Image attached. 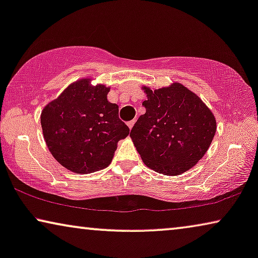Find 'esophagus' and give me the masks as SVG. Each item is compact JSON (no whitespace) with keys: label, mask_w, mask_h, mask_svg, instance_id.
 Returning a JSON list of instances; mask_svg holds the SVG:
<instances>
[{"label":"esophagus","mask_w":258,"mask_h":258,"mask_svg":"<svg viewBox=\"0 0 258 258\" xmlns=\"http://www.w3.org/2000/svg\"><path fill=\"white\" fill-rule=\"evenodd\" d=\"M134 124H135V119H132V121H129V122H128V126H129L130 129L133 128Z\"/></svg>","instance_id":"1"}]
</instances>
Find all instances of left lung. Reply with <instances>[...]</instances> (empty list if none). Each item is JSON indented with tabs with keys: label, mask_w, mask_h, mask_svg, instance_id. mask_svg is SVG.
I'll use <instances>...</instances> for the list:
<instances>
[{
	"label": "left lung",
	"mask_w": 258,
	"mask_h": 258,
	"mask_svg": "<svg viewBox=\"0 0 258 258\" xmlns=\"http://www.w3.org/2000/svg\"><path fill=\"white\" fill-rule=\"evenodd\" d=\"M146 114L130 137L146 165L164 175H181L207 153L216 133V119L201 98L179 83L150 90Z\"/></svg>",
	"instance_id": "obj_1"
}]
</instances>
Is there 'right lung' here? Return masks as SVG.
I'll return each mask as SVG.
<instances>
[{
    "label": "right lung",
    "instance_id": "obj_1",
    "mask_svg": "<svg viewBox=\"0 0 258 258\" xmlns=\"http://www.w3.org/2000/svg\"><path fill=\"white\" fill-rule=\"evenodd\" d=\"M109 88L91 87L84 79L69 86L45 105L41 125L45 143L63 167L89 174L108 167L129 128L118 117V105L107 100Z\"/></svg>",
    "mask_w": 258,
    "mask_h": 258
}]
</instances>
